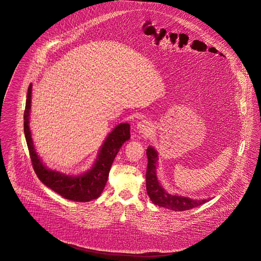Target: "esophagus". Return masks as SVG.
I'll return each mask as SVG.
<instances>
[{
    "mask_svg": "<svg viewBox=\"0 0 261 261\" xmlns=\"http://www.w3.org/2000/svg\"><path fill=\"white\" fill-rule=\"evenodd\" d=\"M151 127H152V125H151V123L149 121L142 120L140 122H138L136 128H137V131L139 133H142L144 135H147V134H149V132L151 130Z\"/></svg>",
    "mask_w": 261,
    "mask_h": 261,
    "instance_id": "obj_1",
    "label": "esophagus"
}]
</instances>
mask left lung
I'll return each mask as SVG.
<instances>
[{
    "label": "left lung",
    "instance_id": "obj_1",
    "mask_svg": "<svg viewBox=\"0 0 261 261\" xmlns=\"http://www.w3.org/2000/svg\"><path fill=\"white\" fill-rule=\"evenodd\" d=\"M147 158H148V165H147V172H146V189L147 194L153 203L163 206L172 211L176 212H182L188 211L194 207L201 205L202 203L210 201L207 200H193L187 197L181 196H173L168 194L162 187L160 182L158 181L156 176V162L158 160L157 152L152 148L149 147L147 149Z\"/></svg>",
    "mask_w": 261,
    "mask_h": 261
}]
</instances>
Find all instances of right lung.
<instances>
[{"mask_svg":"<svg viewBox=\"0 0 261 261\" xmlns=\"http://www.w3.org/2000/svg\"><path fill=\"white\" fill-rule=\"evenodd\" d=\"M31 97L32 84H30L28 88L23 113V131L32 165L37 176L46 187L66 200L84 202L97 199L103 192L111 165L119 152L121 146L130 138V125L128 123H121L114 128L102 145L98 158L90 171L79 177L65 176L59 172L47 170L35 151L29 127Z\"/></svg>","mask_w":261,"mask_h":261,"instance_id":"right-lung-1","label":"right lung"}]
</instances>
